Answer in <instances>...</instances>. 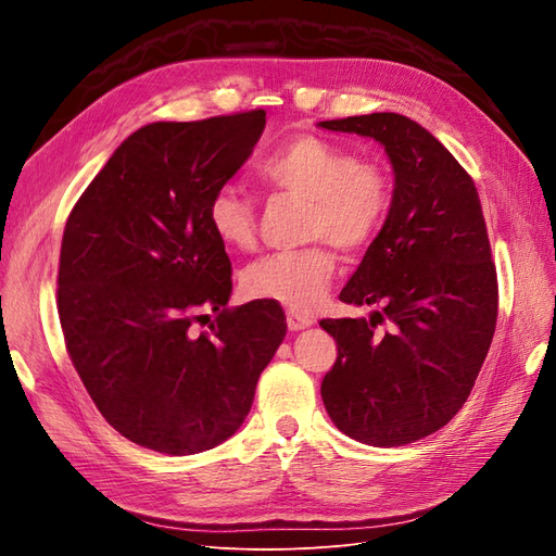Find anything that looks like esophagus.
Wrapping results in <instances>:
<instances>
[{"mask_svg":"<svg viewBox=\"0 0 556 556\" xmlns=\"http://www.w3.org/2000/svg\"><path fill=\"white\" fill-rule=\"evenodd\" d=\"M313 325V317H308V315H304V313H296V311H290L288 313V327L292 329V331H301V329H306V327H311Z\"/></svg>","mask_w":556,"mask_h":556,"instance_id":"34e87169","label":"esophagus"}]
</instances>
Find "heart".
<instances>
[{
	"instance_id": "b5f03b06",
	"label": "heart",
	"mask_w": 556,
	"mask_h": 556,
	"mask_svg": "<svg viewBox=\"0 0 556 556\" xmlns=\"http://www.w3.org/2000/svg\"><path fill=\"white\" fill-rule=\"evenodd\" d=\"M257 178L271 197L304 201L301 237L320 241L250 264L241 288L250 299L311 311L333 276V255L324 241L348 255L371 245L394 204L392 174L380 160L359 157L355 150L315 134H296L257 164ZM206 223L229 250H250L257 243L255 201L229 185L211 194Z\"/></svg>"
}]
</instances>
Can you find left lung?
<instances>
[{"instance_id": "1", "label": "left lung", "mask_w": 556, "mask_h": 556, "mask_svg": "<svg viewBox=\"0 0 556 556\" xmlns=\"http://www.w3.org/2000/svg\"><path fill=\"white\" fill-rule=\"evenodd\" d=\"M319 127L380 141L394 166L390 217L341 292L345 304L380 311L319 319L339 348L319 392L350 439L408 445L459 413L492 345L498 282L480 197L450 150L406 115Z\"/></svg>"}]
</instances>
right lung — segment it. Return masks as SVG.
Instances as JSON below:
<instances>
[{"label": "right lung", "instance_id": "right-lung-1", "mask_svg": "<svg viewBox=\"0 0 556 556\" xmlns=\"http://www.w3.org/2000/svg\"><path fill=\"white\" fill-rule=\"evenodd\" d=\"M264 125L262 109L146 125L66 217L64 345L97 410L141 447L182 457L237 433L288 331L271 301L227 306L231 262L206 223ZM206 309L216 319L199 332Z\"/></svg>", "mask_w": 556, "mask_h": 556}]
</instances>
